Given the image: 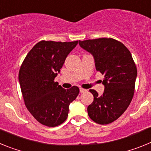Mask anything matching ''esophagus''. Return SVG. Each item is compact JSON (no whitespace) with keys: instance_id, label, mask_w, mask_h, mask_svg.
<instances>
[{"instance_id":"1","label":"esophagus","mask_w":151,"mask_h":151,"mask_svg":"<svg viewBox=\"0 0 151 151\" xmlns=\"http://www.w3.org/2000/svg\"><path fill=\"white\" fill-rule=\"evenodd\" d=\"M79 91H80V93H85V92L87 91L86 89H84V88H80Z\"/></svg>"}]
</instances>
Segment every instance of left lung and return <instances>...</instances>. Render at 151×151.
I'll use <instances>...</instances> for the list:
<instances>
[{"label":"left lung","mask_w":151,"mask_h":151,"mask_svg":"<svg viewBox=\"0 0 151 151\" xmlns=\"http://www.w3.org/2000/svg\"><path fill=\"white\" fill-rule=\"evenodd\" d=\"M78 44L94 56L97 71L104 76L103 95L89 90L94 101L88 106V114L96 123H111L122 115L134 96L137 77L134 60L122 42L112 38L79 41Z\"/></svg>","instance_id":"left-lung-1"}]
</instances>
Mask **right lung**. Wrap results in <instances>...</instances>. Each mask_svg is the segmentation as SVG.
<instances>
[{
	"label": "right lung",
	"mask_w": 151,
	"mask_h": 151,
	"mask_svg": "<svg viewBox=\"0 0 151 151\" xmlns=\"http://www.w3.org/2000/svg\"><path fill=\"white\" fill-rule=\"evenodd\" d=\"M78 42L41 41L28 53L21 65L19 81L24 103L42 125L55 127L65 122L69 104L79 93L77 86L65 89L54 81Z\"/></svg>",
	"instance_id": "obj_1"
}]
</instances>
